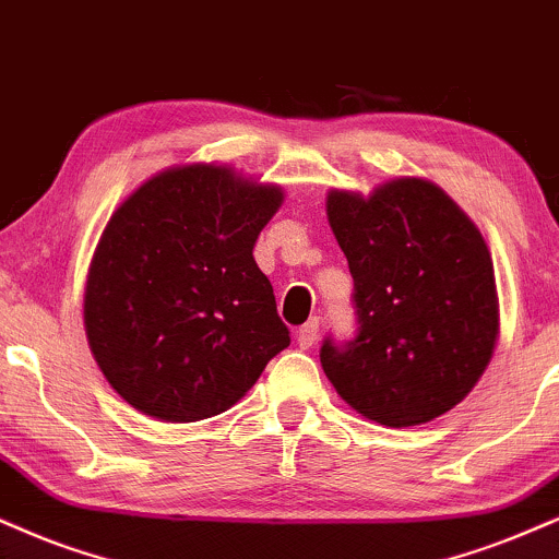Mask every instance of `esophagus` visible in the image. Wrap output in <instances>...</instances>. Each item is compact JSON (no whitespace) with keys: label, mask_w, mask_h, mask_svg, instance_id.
I'll return each instance as SVG.
<instances>
[{"label":"esophagus","mask_w":559,"mask_h":559,"mask_svg":"<svg viewBox=\"0 0 559 559\" xmlns=\"http://www.w3.org/2000/svg\"><path fill=\"white\" fill-rule=\"evenodd\" d=\"M316 342H319V319H311L298 329V347L311 349Z\"/></svg>","instance_id":"1"}]
</instances>
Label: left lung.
Wrapping results in <instances>:
<instances>
[{
  "mask_svg": "<svg viewBox=\"0 0 559 559\" xmlns=\"http://www.w3.org/2000/svg\"><path fill=\"white\" fill-rule=\"evenodd\" d=\"M326 215L355 280L357 334L326 340L323 373L362 417L430 423L477 385L500 332L490 251L436 183L394 178L362 197L332 189Z\"/></svg>",
  "mask_w": 559,
  "mask_h": 559,
  "instance_id": "8db88e82",
  "label": "left lung"
}]
</instances>
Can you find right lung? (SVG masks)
Returning <instances> with one entry per match:
<instances>
[{"label": "right lung", "instance_id": "add662e5", "mask_svg": "<svg viewBox=\"0 0 559 559\" xmlns=\"http://www.w3.org/2000/svg\"><path fill=\"white\" fill-rule=\"evenodd\" d=\"M282 199L280 186L194 163L119 204L90 261L85 332L123 402L163 423L215 417L290 344L253 261Z\"/></svg>", "mask_w": 559, "mask_h": 559}]
</instances>
